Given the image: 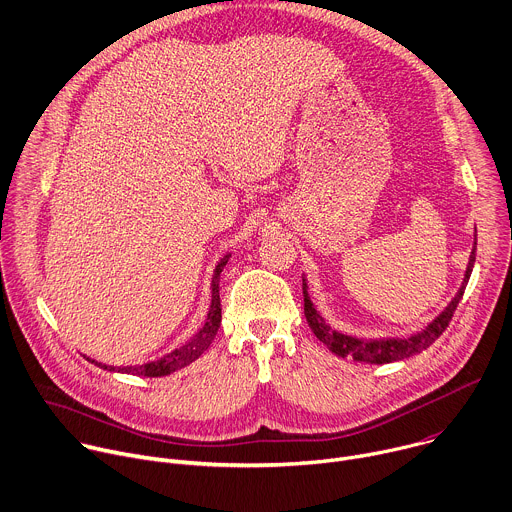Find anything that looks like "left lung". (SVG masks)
Instances as JSON below:
<instances>
[{"label":"left lung","mask_w":512,"mask_h":512,"mask_svg":"<svg viewBox=\"0 0 512 512\" xmlns=\"http://www.w3.org/2000/svg\"><path fill=\"white\" fill-rule=\"evenodd\" d=\"M476 245V243H474ZM476 249H472L470 253V261L466 267V275H464V283L460 287V291L456 293V297L452 299V303L424 329L418 331L416 335H410L406 339L398 337V339H358L346 333H339L335 329H331L323 317L315 311L311 299L307 297V285L303 279V313L305 319L311 327V331L315 333V337L319 342H323L327 346L329 352H333L339 358H352L356 362H366V364H392L398 360H406L410 356H416L420 352H424L426 348H430L436 339L442 335V331L448 327L462 295L466 289V283L470 279L472 267H474V255Z\"/></svg>","instance_id":"obj_1"}]
</instances>
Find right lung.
<instances>
[{"label": "right lung", "mask_w": 512, "mask_h": 512, "mask_svg": "<svg viewBox=\"0 0 512 512\" xmlns=\"http://www.w3.org/2000/svg\"><path fill=\"white\" fill-rule=\"evenodd\" d=\"M229 257H231V255H225V257L219 261V265L215 267V275H213V283H211V287H213V301H211V307H209V313H207V321H205L203 329L191 339V342L185 344V346H181V348L175 350V352H170V354L162 356L160 360H154V362H148V364H142V366L118 368V372H122V374H134V376H144V378L168 376V374H173V372H177V370H181V368L193 364V362L211 346V342H213L215 335H217V329H219V325H221L219 279H221V271H223V267L227 265ZM90 362L96 364V366H100V368H104V370H110V372L116 370V368H112V366H102V364H98V362H94V360H90Z\"/></svg>", "instance_id": "1"}]
</instances>
